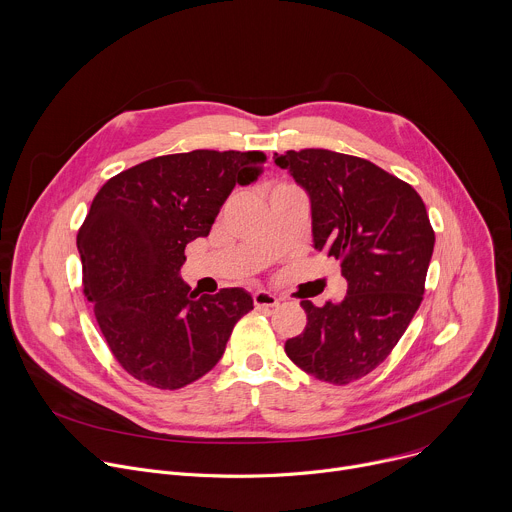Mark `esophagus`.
<instances>
[{"instance_id":"esophagus-1","label":"esophagus","mask_w":512,"mask_h":512,"mask_svg":"<svg viewBox=\"0 0 512 512\" xmlns=\"http://www.w3.org/2000/svg\"><path fill=\"white\" fill-rule=\"evenodd\" d=\"M253 304H255V308H275L277 304H279V300H277V296H273V294H269V291H265V289H257L255 294H253Z\"/></svg>"}]
</instances>
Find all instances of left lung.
<instances>
[{"mask_svg":"<svg viewBox=\"0 0 512 512\" xmlns=\"http://www.w3.org/2000/svg\"><path fill=\"white\" fill-rule=\"evenodd\" d=\"M310 194L314 247L340 261V302L302 300L308 324L285 352L330 385L367 377L391 354L425 291L435 233L421 196L369 160L330 150L275 154Z\"/></svg>","mask_w":512,"mask_h":512,"instance_id":"left-lung-1","label":"left lung"}]
</instances>
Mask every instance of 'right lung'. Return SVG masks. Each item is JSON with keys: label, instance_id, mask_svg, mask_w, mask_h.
<instances>
[{"label": "right lung", "instance_id": "right-lung-1", "mask_svg": "<svg viewBox=\"0 0 512 512\" xmlns=\"http://www.w3.org/2000/svg\"><path fill=\"white\" fill-rule=\"evenodd\" d=\"M263 152L160 156L103 184L77 235L85 296L133 379L182 389L221 360L235 324L253 310L241 287L194 294L180 279L190 241L206 237L237 184L257 180Z\"/></svg>", "mask_w": 512, "mask_h": 512}]
</instances>
